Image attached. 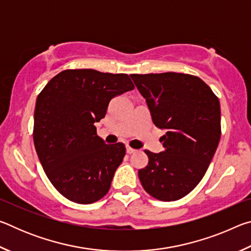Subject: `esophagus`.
Returning <instances> with one entry per match:
<instances>
[{
    "mask_svg": "<svg viewBox=\"0 0 251 251\" xmlns=\"http://www.w3.org/2000/svg\"><path fill=\"white\" fill-rule=\"evenodd\" d=\"M126 151L128 152V154H133V152L136 151V150H134V148H131L130 146H126Z\"/></svg>",
    "mask_w": 251,
    "mask_h": 251,
    "instance_id": "34e87169",
    "label": "esophagus"
}]
</instances>
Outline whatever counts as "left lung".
<instances>
[{"instance_id":"left-lung-1","label":"left lung","mask_w":251,"mask_h":251,"mask_svg":"<svg viewBox=\"0 0 251 251\" xmlns=\"http://www.w3.org/2000/svg\"><path fill=\"white\" fill-rule=\"evenodd\" d=\"M145 97L154 124L166 129L164 151H145L148 164L138 171L143 188L161 201L188 195L205 176L222 135L220 104L197 76L167 73L131 74Z\"/></svg>"}]
</instances>
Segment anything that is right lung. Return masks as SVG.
I'll use <instances>...</instances> for the list:
<instances>
[{
    "instance_id": "add662e5",
    "label": "right lung",
    "mask_w": 251,
    "mask_h": 251,
    "mask_svg": "<svg viewBox=\"0 0 251 251\" xmlns=\"http://www.w3.org/2000/svg\"><path fill=\"white\" fill-rule=\"evenodd\" d=\"M134 87L127 74L65 70L37 96L34 146L50 181L69 201L87 205L108 193L126 148L105 144L94 124L110 100Z\"/></svg>"
}]
</instances>
